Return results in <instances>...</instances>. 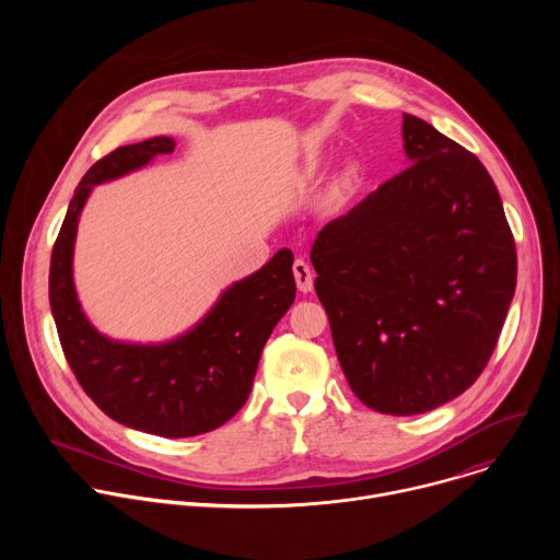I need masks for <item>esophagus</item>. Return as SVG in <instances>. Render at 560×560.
Returning <instances> with one entry per match:
<instances>
[{
  "instance_id": "34e87169",
  "label": "esophagus",
  "mask_w": 560,
  "mask_h": 560,
  "mask_svg": "<svg viewBox=\"0 0 560 560\" xmlns=\"http://www.w3.org/2000/svg\"><path fill=\"white\" fill-rule=\"evenodd\" d=\"M292 272H294V281H296V288L301 292H312V281H314V275L310 270V266L303 261V259H296L294 266H292Z\"/></svg>"
}]
</instances>
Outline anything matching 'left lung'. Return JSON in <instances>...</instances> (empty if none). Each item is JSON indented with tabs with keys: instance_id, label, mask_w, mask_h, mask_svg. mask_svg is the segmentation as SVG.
<instances>
[{
	"instance_id": "left-lung-1",
	"label": "left lung",
	"mask_w": 560,
	"mask_h": 560,
	"mask_svg": "<svg viewBox=\"0 0 560 560\" xmlns=\"http://www.w3.org/2000/svg\"><path fill=\"white\" fill-rule=\"evenodd\" d=\"M408 168L316 234L310 259L341 370L381 415L430 412L488 365L516 246L478 159L404 115Z\"/></svg>"
}]
</instances>
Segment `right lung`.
Returning <instances> with one entry per match:
<instances>
[{
  "label": "right lung",
  "instance_id": "add662e5",
  "mask_svg": "<svg viewBox=\"0 0 560 560\" xmlns=\"http://www.w3.org/2000/svg\"><path fill=\"white\" fill-rule=\"evenodd\" d=\"M173 137L121 145L79 182L50 257L48 299L61 350L79 385L113 421L164 439L197 436L230 421L248 401L261 350L294 301L292 250L234 281L188 332L164 343L102 335L79 303L72 279L77 225L95 186L175 150Z\"/></svg>",
  "mask_w": 560,
  "mask_h": 560
}]
</instances>
